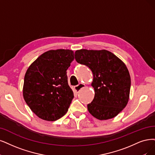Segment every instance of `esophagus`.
I'll use <instances>...</instances> for the list:
<instances>
[{
    "instance_id": "obj_1",
    "label": "esophagus",
    "mask_w": 155,
    "mask_h": 155,
    "mask_svg": "<svg viewBox=\"0 0 155 155\" xmlns=\"http://www.w3.org/2000/svg\"><path fill=\"white\" fill-rule=\"evenodd\" d=\"M85 87V84L81 83V84H79L78 85H76V86L74 87V90L76 91V92L78 93L79 91H80V90L82 89V88H84Z\"/></svg>"
}]
</instances>
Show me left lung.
Instances as JSON below:
<instances>
[{
  "mask_svg": "<svg viewBox=\"0 0 155 155\" xmlns=\"http://www.w3.org/2000/svg\"><path fill=\"white\" fill-rule=\"evenodd\" d=\"M74 59L89 67L93 74L91 85L95 95L87 105L89 113L100 120L116 117L129 100L131 78L124 63L106 50H77Z\"/></svg>",
  "mask_w": 155,
  "mask_h": 155,
  "instance_id": "1",
  "label": "left lung"
}]
</instances>
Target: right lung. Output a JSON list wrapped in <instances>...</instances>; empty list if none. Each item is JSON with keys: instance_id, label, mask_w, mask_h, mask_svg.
<instances>
[{"instance_id": "1", "label": "right lung", "mask_w": 155, "mask_h": 155, "mask_svg": "<svg viewBox=\"0 0 155 155\" xmlns=\"http://www.w3.org/2000/svg\"><path fill=\"white\" fill-rule=\"evenodd\" d=\"M73 59L72 50H52L43 53L28 67L23 95L39 118L54 121L68 112L74 96L68 83L66 70Z\"/></svg>"}]
</instances>
